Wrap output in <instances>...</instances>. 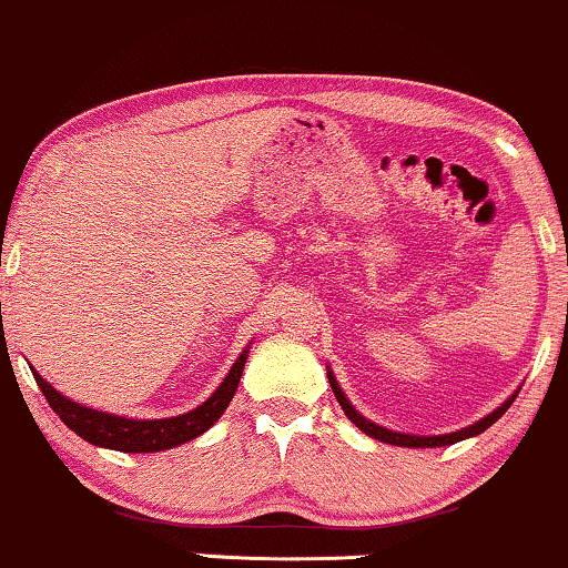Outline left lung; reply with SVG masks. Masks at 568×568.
Instances as JSON below:
<instances>
[{
	"label": "left lung",
	"instance_id": "obj_1",
	"mask_svg": "<svg viewBox=\"0 0 568 568\" xmlns=\"http://www.w3.org/2000/svg\"><path fill=\"white\" fill-rule=\"evenodd\" d=\"M326 375H329V386H332V390H334V396H337L342 412L347 414V419L353 422L355 427H361L367 437H373V440H381V443H388V445H398V447H443V445H453V443L466 440V437H476V435H481L484 429H489V427L494 425V422H497V419L501 417V414H505V412L509 409V406H513V402H515V394H513V396L507 398L505 404L497 406V409H494L491 414H486L484 419L474 422V425H470V427L458 429V433L433 435V437H427V435H406V433H394V429H386V427L375 425V422H371V419H365L363 414L357 412L353 404H349V398L345 396V390L339 388V383H337V378H334V375H332L329 367H326Z\"/></svg>",
	"mask_w": 568,
	"mask_h": 568
}]
</instances>
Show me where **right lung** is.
I'll list each match as a JSON object with an SVG mask.
<instances>
[{"label":"right lung","instance_id":"1","mask_svg":"<svg viewBox=\"0 0 568 568\" xmlns=\"http://www.w3.org/2000/svg\"><path fill=\"white\" fill-rule=\"evenodd\" d=\"M250 345H246L242 355H239V361L231 365L229 375L221 381V386L213 390L207 402H203L193 412L170 419H128L118 417V414L90 409V406H82L59 394L36 367H30V371H33L38 388L43 390L51 409L59 414L63 425H67L71 433L82 437V440L121 453H159L195 440V437H201L205 429H211L215 422L221 419V414L226 412V406L236 394L239 381H242Z\"/></svg>","mask_w":568,"mask_h":568}]
</instances>
